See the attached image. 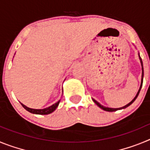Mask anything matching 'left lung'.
Returning a JSON list of instances; mask_svg holds the SVG:
<instances>
[{
  "label": "left lung",
  "instance_id": "obj_1",
  "mask_svg": "<svg viewBox=\"0 0 150 150\" xmlns=\"http://www.w3.org/2000/svg\"><path fill=\"white\" fill-rule=\"evenodd\" d=\"M139 55V54H138ZM139 59H140V64H141V66H142V77H141V84H140V89L138 90V91H137V95H136V96L134 97V98L133 99V100H132V101L130 102V103H128V104H126L125 106H124V107H120V108H110V107H104L103 105H101V104H100V103H98V102L97 101V100H95V99H92L93 100V101L95 102V104H97V105L100 108H101L102 110H104L105 111H108V112H113V111H116L118 110H122V109H125V108H126V107H128V106H130L131 104L133 103L134 101L135 100H136V98H137V96H138L139 93H140V89H141V87H142V85H143V79H144V67H143V62H142V59H141V58H140V55H139Z\"/></svg>",
  "mask_w": 150,
  "mask_h": 150
}]
</instances>
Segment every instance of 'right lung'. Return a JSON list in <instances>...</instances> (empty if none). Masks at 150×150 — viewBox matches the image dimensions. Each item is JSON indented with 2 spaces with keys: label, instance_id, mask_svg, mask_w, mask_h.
<instances>
[{
  "label": "right lung",
  "instance_id": "add662e5",
  "mask_svg": "<svg viewBox=\"0 0 150 150\" xmlns=\"http://www.w3.org/2000/svg\"><path fill=\"white\" fill-rule=\"evenodd\" d=\"M59 102H60V100H59V101L56 102L55 104H52V105L50 106V107L44 108V109H32V108H29V107H26L25 105H24V104H22V103H21V104H22V107H23L26 110L31 112V113H34V114H39V115H47V114H50V113H51V112H52L53 111L55 110V109H56L57 107H58V106H59Z\"/></svg>",
  "mask_w": 150,
  "mask_h": 150
}]
</instances>
